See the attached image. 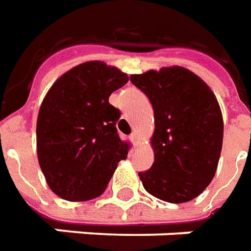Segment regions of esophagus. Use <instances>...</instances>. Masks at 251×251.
<instances>
[{"label":"esophagus","instance_id":"1","mask_svg":"<svg viewBox=\"0 0 251 251\" xmlns=\"http://www.w3.org/2000/svg\"><path fill=\"white\" fill-rule=\"evenodd\" d=\"M129 139L132 140V143L136 146L138 145V140H139V135L136 134V132H132V134H131V136H129Z\"/></svg>","mask_w":251,"mask_h":251}]
</instances>
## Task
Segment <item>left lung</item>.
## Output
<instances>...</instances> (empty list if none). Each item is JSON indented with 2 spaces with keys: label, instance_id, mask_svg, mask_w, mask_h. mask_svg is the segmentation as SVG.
I'll list each match as a JSON object with an SVG mask.
<instances>
[{
  "label": "left lung",
  "instance_id": "obj_1",
  "mask_svg": "<svg viewBox=\"0 0 251 251\" xmlns=\"http://www.w3.org/2000/svg\"><path fill=\"white\" fill-rule=\"evenodd\" d=\"M154 109V163L139 173L145 189L168 202L191 201L209 185L223 145V116L214 92L181 66L132 74Z\"/></svg>",
  "mask_w": 251,
  "mask_h": 251
}]
</instances>
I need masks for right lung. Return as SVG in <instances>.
<instances>
[{
    "mask_svg": "<svg viewBox=\"0 0 251 251\" xmlns=\"http://www.w3.org/2000/svg\"><path fill=\"white\" fill-rule=\"evenodd\" d=\"M128 75L101 60H89L62 74L39 109L36 150L47 185L67 201L104 193L129 146L117 135L120 112L109 96Z\"/></svg>",
    "mask_w": 251,
    "mask_h": 251,
    "instance_id": "obj_1",
    "label": "right lung"
}]
</instances>
